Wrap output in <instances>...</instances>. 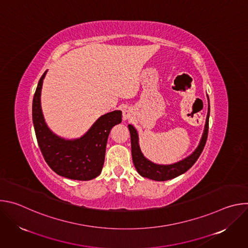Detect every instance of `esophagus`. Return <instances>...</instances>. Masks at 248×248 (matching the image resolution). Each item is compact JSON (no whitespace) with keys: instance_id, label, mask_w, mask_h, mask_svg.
Here are the masks:
<instances>
[{"instance_id":"esophagus-1","label":"esophagus","mask_w":248,"mask_h":248,"mask_svg":"<svg viewBox=\"0 0 248 248\" xmlns=\"http://www.w3.org/2000/svg\"><path fill=\"white\" fill-rule=\"evenodd\" d=\"M133 115V109L130 108V107H125L124 110H123V118L124 120H128L132 117Z\"/></svg>"}]
</instances>
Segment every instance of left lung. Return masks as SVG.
Returning a JSON list of instances; mask_svg holds the SVG:
<instances>
[{
  "label": "left lung",
  "instance_id": "8db88e82",
  "mask_svg": "<svg viewBox=\"0 0 248 248\" xmlns=\"http://www.w3.org/2000/svg\"><path fill=\"white\" fill-rule=\"evenodd\" d=\"M207 98L209 101L208 96ZM209 116H210V104L208 105V113H207L204 132L202 134L198 147L190 156L171 165H158L146 159L140 150V147L138 144V134L136 129L131 124H128V129L130 132V140H131L132 161L138 173L140 175H142L143 178H147L157 182H164V181L174 179L176 176H179L184 172H186V170H188L197 161L206 144V140L208 136V128H209Z\"/></svg>",
  "mask_w": 248,
  "mask_h": 248
}]
</instances>
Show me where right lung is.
Returning <instances> with one entry per match:
<instances>
[{
	"mask_svg": "<svg viewBox=\"0 0 248 248\" xmlns=\"http://www.w3.org/2000/svg\"><path fill=\"white\" fill-rule=\"evenodd\" d=\"M41 77L32 103V119L37 142L49 167L59 175L70 180L90 181L101 173L107 140L112 127L122 122V112L114 111L100 117L80 138L65 140L47 126L41 109Z\"/></svg>",
	"mask_w": 248,
	"mask_h": 248,
	"instance_id": "1",
	"label": "right lung"
}]
</instances>
